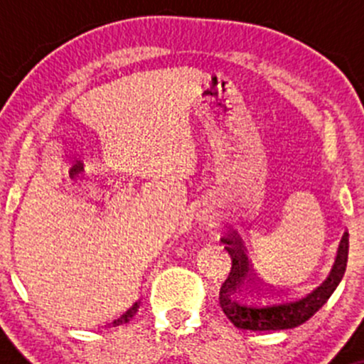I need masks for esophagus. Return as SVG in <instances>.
Wrapping results in <instances>:
<instances>
[{"instance_id": "34e87169", "label": "esophagus", "mask_w": 364, "mask_h": 364, "mask_svg": "<svg viewBox=\"0 0 364 364\" xmlns=\"http://www.w3.org/2000/svg\"><path fill=\"white\" fill-rule=\"evenodd\" d=\"M200 220H202V223H207L208 215H200Z\"/></svg>"}]
</instances>
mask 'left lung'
Segmentation results:
<instances>
[{
    "label": "left lung",
    "mask_w": 364,
    "mask_h": 364,
    "mask_svg": "<svg viewBox=\"0 0 364 364\" xmlns=\"http://www.w3.org/2000/svg\"><path fill=\"white\" fill-rule=\"evenodd\" d=\"M231 255V270L219 292V304L224 315L237 328L245 330H287L310 320L328 301L346 272L349 255V235L342 236L336 263L328 277L318 287L296 298H267L262 287L253 281L248 257L240 237H220Z\"/></svg>",
    "instance_id": "8db88e82"
}]
</instances>
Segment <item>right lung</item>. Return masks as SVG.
I'll return each instance as SVG.
<instances>
[{
  "label": "right lung",
  "instance_id": "obj_1",
  "mask_svg": "<svg viewBox=\"0 0 364 364\" xmlns=\"http://www.w3.org/2000/svg\"><path fill=\"white\" fill-rule=\"evenodd\" d=\"M139 306H140V303H135V304H133V306L129 308V310H128L127 313H123V315H121L118 320H114V321H112V327H118V325L128 323V321L132 320L133 316L136 315V311H139Z\"/></svg>",
  "mask_w": 364,
  "mask_h": 364
}]
</instances>
